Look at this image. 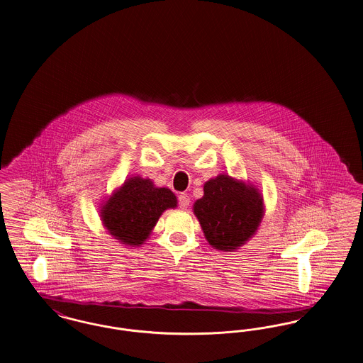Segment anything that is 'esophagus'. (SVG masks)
I'll use <instances>...</instances> for the list:
<instances>
[{
    "label": "esophagus",
    "mask_w": 363,
    "mask_h": 363,
    "mask_svg": "<svg viewBox=\"0 0 363 363\" xmlns=\"http://www.w3.org/2000/svg\"><path fill=\"white\" fill-rule=\"evenodd\" d=\"M190 196L187 194H180L179 195V206L182 209H187L190 206Z\"/></svg>",
    "instance_id": "1"
}]
</instances>
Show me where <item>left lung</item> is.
Returning a JSON list of instances; mask_svg holds the SVG:
<instances>
[{"label": "left lung", "instance_id": "8db88e82", "mask_svg": "<svg viewBox=\"0 0 363 363\" xmlns=\"http://www.w3.org/2000/svg\"><path fill=\"white\" fill-rule=\"evenodd\" d=\"M192 210L211 247L235 251L259 228L265 203L255 184L221 173L203 184V196Z\"/></svg>", "mask_w": 363, "mask_h": 363}]
</instances>
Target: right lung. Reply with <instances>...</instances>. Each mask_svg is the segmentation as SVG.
Wrapping results in <instances>:
<instances>
[{"instance_id":"obj_1","label":"right lung","mask_w":363,"mask_h":363,"mask_svg":"<svg viewBox=\"0 0 363 363\" xmlns=\"http://www.w3.org/2000/svg\"><path fill=\"white\" fill-rule=\"evenodd\" d=\"M177 208V198L167 187H155L152 179L136 174L125 179L99 206V217L118 243L138 247L152 235L167 209Z\"/></svg>"}]
</instances>
